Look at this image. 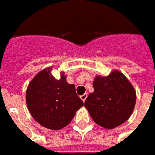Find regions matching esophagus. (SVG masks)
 Here are the masks:
<instances>
[{"instance_id":"esophagus-1","label":"esophagus","mask_w":155,"mask_h":155,"mask_svg":"<svg viewBox=\"0 0 155 155\" xmlns=\"http://www.w3.org/2000/svg\"><path fill=\"white\" fill-rule=\"evenodd\" d=\"M86 97H87V93H85L84 95L81 96V99L83 101H85V99H86Z\"/></svg>"}]
</instances>
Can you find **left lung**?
Returning <instances> with one entry per match:
<instances>
[{"instance_id":"8db88e82","label":"left lung","mask_w":155,"mask_h":155,"mask_svg":"<svg viewBox=\"0 0 155 155\" xmlns=\"http://www.w3.org/2000/svg\"><path fill=\"white\" fill-rule=\"evenodd\" d=\"M93 88L85 107L96 124L112 129L130 117L136 103V91L123 73L114 70L107 76L96 75Z\"/></svg>"}]
</instances>
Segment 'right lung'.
<instances>
[{"label": "right lung", "mask_w": 155, "mask_h": 155, "mask_svg": "<svg viewBox=\"0 0 155 155\" xmlns=\"http://www.w3.org/2000/svg\"><path fill=\"white\" fill-rule=\"evenodd\" d=\"M51 70V67L41 70L30 81L26 102L29 112L40 125L59 130L72 121L84 103L75 92L74 85L66 81L64 72L58 80Z\"/></svg>", "instance_id": "right-lung-1"}]
</instances>
